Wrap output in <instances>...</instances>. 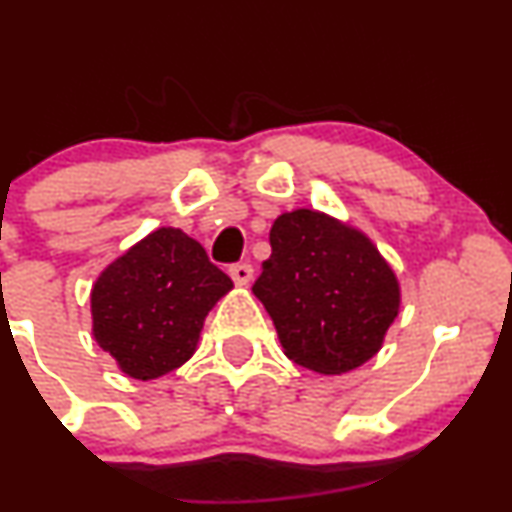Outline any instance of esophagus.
I'll list each match as a JSON object with an SVG mask.
<instances>
[{"label":"esophagus","mask_w":512,"mask_h":512,"mask_svg":"<svg viewBox=\"0 0 512 512\" xmlns=\"http://www.w3.org/2000/svg\"><path fill=\"white\" fill-rule=\"evenodd\" d=\"M228 274H231V279L236 281L238 286L250 284V279H252V264H250V262L231 264V269H228Z\"/></svg>","instance_id":"34e87169"}]
</instances>
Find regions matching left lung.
Masks as SVG:
<instances>
[{
	"label": "left lung",
	"mask_w": 512,
	"mask_h": 512,
	"mask_svg": "<svg viewBox=\"0 0 512 512\" xmlns=\"http://www.w3.org/2000/svg\"><path fill=\"white\" fill-rule=\"evenodd\" d=\"M269 245L252 293L274 320L286 356L339 375L378 354L399 310L397 276L378 248L313 209L281 214Z\"/></svg>",
	"instance_id": "left-lung-1"
}]
</instances>
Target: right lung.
<instances>
[{
	"label": "right lung",
	"mask_w": 512,
	"mask_h": 512,
	"mask_svg": "<svg viewBox=\"0 0 512 512\" xmlns=\"http://www.w3.org/2000/svg\"><path fill=\"white\" fill-rule=\"evenodd\" d=\"M231 276L180 228H158L117 257L91 291L93 337L134 380L180 368Z\"/></svg>",
	"instance_id": "obj_1"
}]
</instances>
